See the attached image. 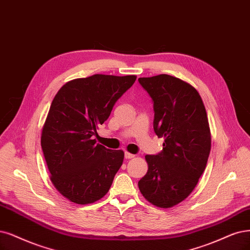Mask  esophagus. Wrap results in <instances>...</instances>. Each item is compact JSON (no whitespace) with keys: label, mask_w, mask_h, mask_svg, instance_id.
I'll use <instances>...</instances> for the list:
<instances>
[{"label":"esophagus","mask_w":250,"mask_h":250,"mask_svg":"<svg viewBox=\"0 0 250 250\" xmlns=\"http://www.w3.org/2000/svg\"><path fill=\"white\" fill-rule=\"evenodd\" d=\"M125 158L127 159V160H130V159L135 158V154H132L130 152H125Z\"/></svg>","instance_id":"1"}]
</instances>
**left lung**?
I'll list each match as a JSON object with an SVG mask.
<instances>
[{"label":"left lung","mask_w":250,"mask_h":250,"mask_svg":"<svg viewBox=\"0 0 250 250\" xmlns=\"http://www.w3.org/2000/svg\"><path fill=\"white\" fill-rule=\"evenodd\" d=\"M153 102L154 133L163 150L145 155L148 171L138 182L143 197L156 207L170 208L186 200L204 172L211 149L207 113L189 83L161 74L138 79Z\"/></svg>","instance_id":"obj_1"}]
</instances>
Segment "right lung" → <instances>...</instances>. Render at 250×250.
<instances>
[{
	"label": "right lung",
	"mask_w": 250,
	"mask_h": 250,
	"mask_svg": "<svg viewBox=\"0 0 250 250\" xmlns=\"http://www.w3.org/2000/svg\"><path fill=\"white\" fill-rule=\"evenodd\" d=\"M136 78L95 74L67 82L55 95L41 146L51 182L71 202L85 205L103 198L122 167L124 151L96 143L94 136Z\"/></svg>",
	"instance_id": "1"
}]
</instances>
